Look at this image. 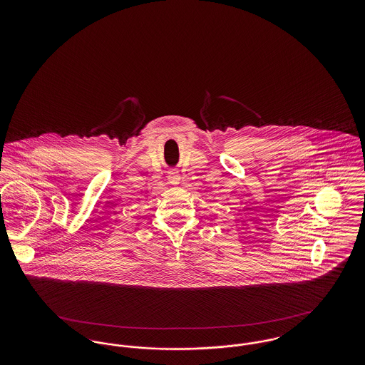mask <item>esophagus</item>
<instances>
[{
    "mask_svg": "<svg viewBox=\"0 0 365 365\" xmlns=\"http://www.w3.org/2000/svg\"><path fill=\"white\" fill-rule=\"evenodd\" d=\"M179 174L176 173V171H173V173H170V175H168V180L173 183V185H178L179 183Z\"/></svg>",
    "mask_w": 365,
    "mask_h": 365,
    "instance_id": "34e87169",
    "label": "esophagus"
}]
</instances>
